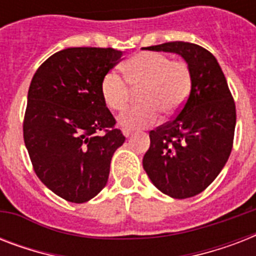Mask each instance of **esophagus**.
<instances>
[{
  "instance_id": "34e87169",
  "label": "esophagus",
  "mask_w": 256,
  "mask_h": 256,
  "mask_svg": "<svg viewBox=\"0 0 256 256\" xmlns=\"http://www.w3.org/2000/svg\"><path fill=\"white\" fill-rule=\"evenodd\" d=\"M122 132H124V136H130L132 134V130H130V128H124V130H122Z\"/></svg>"
}]
</instances>
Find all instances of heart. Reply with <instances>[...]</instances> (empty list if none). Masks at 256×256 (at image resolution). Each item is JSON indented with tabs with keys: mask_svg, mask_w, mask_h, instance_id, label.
<instances>
[{
	"mask_svg": "<svg viewBox=\"0 0 256 256\" xmlns=\"http://www.w3.org/2000/svg\"><path fill=\"white\" fill-rule=\"evenodd\" d=\"M124 80L116 72H108L100 81L104 104L114 112L128 108L132 90H140L136 108L120 116L126 128H148L156 124L160 112L171 116L182 108L192 85L190 66L184 61H171L164 53L144 52L132 56L122 66ZM130 88H128V86Z\"/></svg>",
	"mask_w": 256,
	"mask_h": 256,
	"instance_id": "obj_1",
	"label": "heart"
}]
</instances>
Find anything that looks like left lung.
I'll use <instances>...</instances> for the list:
<instances>
[{"mask_svg": "<svg viewBox=\"0 0 256 256\" xmlns=\"http://www.w3.org/2000/svg\"><path fill=\"white\" fill-rule=\"evenodd\" d=\"M176 53L192 74L188 98L171 120L150 132L144 168L154 186L175 199L191 198L210 186L224 168L234 142L236 110L216 58L190 42L148 46Z\"/></svg>", "mask_w": 256, "mask_h": 256, "instance_id": "8db88e82", "label": "left lung"}]
</instances>
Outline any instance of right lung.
Returning <instances> with one entry per match:
<instances>
[{"mask_svg":"<svg viewBox=\"0 0 256 256\" xmlns=\"http://www.w3.org/2000/svg\"><path fill=\"white\" fill-rule=\"evenodd\" d=\"M112 48H68L34 74L24 140L41 182L68 202L84 203L108 183L124 136L100 94V81L120 61Z\"/></svg>","mask_w":256,"mask_h":256,"instance_id":"obj_1","label":"right lung"}]
</instances>
